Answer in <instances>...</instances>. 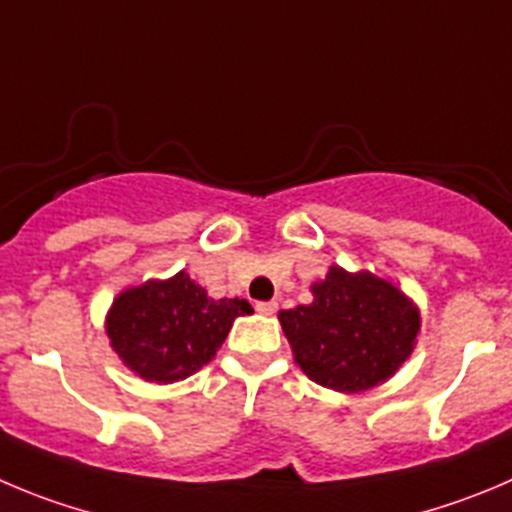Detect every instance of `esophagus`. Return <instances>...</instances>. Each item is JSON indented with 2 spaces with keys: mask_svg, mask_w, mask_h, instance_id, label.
<instances>
[{
  "mask_svg": "<svg viewBox=\"0 0 512 512\" xmlns=\"http://www.w3.org/2000/svg\"><path fill=\"white\" fill-rule=\"evenodd\" d=\"M255 308H257V313L272 315V313H275V310H278V303H275V300H267V303H257Z\"/></svg>",
  "mask_w": 512,
  "mask_h": 512,
  "instance_id": "34e87169",
  "label": "esophagus"
}]
</instances>
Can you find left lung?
<instances>
[{
    "label": "left lung",
    "instance_id": "left-lung-1",
    "mask_svg": "<svg viewBox=\"0 0 512 512\" xmlns=\"http://www.w3.org/2000/svg\"><path fill=\"white\" fill-rule=\"evenodd\" d=\"M310 293L313 303L278 313L295 364L310 381L361 394L389 381L412 356L422 315L391 280L331 265Z\"/></svg>",
    "mask_w": 512,
    "mask_h": 512
}]
</instances>
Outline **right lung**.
<instances>
[{
	"instance_id": "right-lung-1",
	"label": "right lung",
	"mask_w": 512,
	"mask_h": 512,
	"mask_svg": "<svg viewBox=\"0 0 512 512\" xmlns=\"http://www.w3.org/2000/svg\"><path fill=\"white\" fill-rule=\"evenodd\" d=\"M240 298H209L184 270L121 290L105 315V336L126 369L151 384H174L217 356L234 318L250 315Z\"/></svg>"
}]
</instances>
